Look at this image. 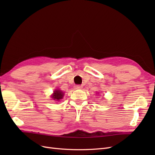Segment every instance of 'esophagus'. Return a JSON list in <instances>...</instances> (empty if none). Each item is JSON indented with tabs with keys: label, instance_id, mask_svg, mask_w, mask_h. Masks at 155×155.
Instances as JSON below:
<instances>
[{
	"label": "esophagus",
	"instance_id": "esophagus-1",
	"mask_svg": "<svg viewBox=\"0 0 155 155\" xmlns=\"http://www.w3.org/2000/svg\"><path fill=\"white\" fill-rule=\"evenodd\" d=\"M74 87H75V88L76 89H81V88H82V86L81 85H76V86H74Z\"/></svg>",
	"mask_w": 155,
	"mask_h": 155
}]
</instances>
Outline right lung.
Wrapping results in <instances>:
<instances>
[{
    "label": "right lung",
    "mask_w": 155,
    "mask_h": 155,
    "mask_svg": "<svg viewBox=\"0 0 155 155\" xmlns=\"http://www.w3.org/2000/svg\"><path fill=\"white\" fill-rule=\"evenodd\" d=\"M64 96V92L59 90V89H57V90H55L54 91V93L51 94V98H53V100L55 101H61V100Z\"/></svg>",
    "instance_id": "right-lung-1"
}]
</instances>
